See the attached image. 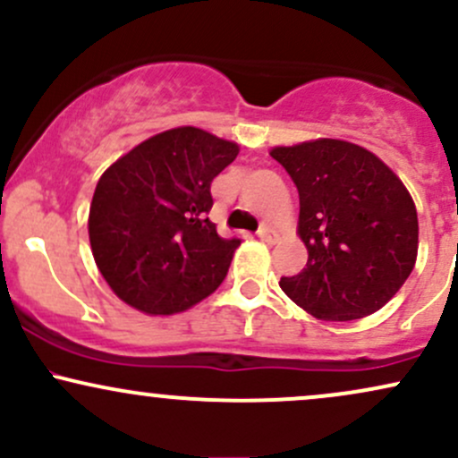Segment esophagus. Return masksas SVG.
Here are the masks:
<instances>
[{
  "instance_id": "34e87169",
  "label": "esophagus",
  "mask_w": 458,
  "mask_h": 458,
  "mask_svg": "<svg viewBox=\"0 0 458 458\" xmlns=\"http://www.w3.org/2000/svg\"><path fill=\"white\" fill-rule=\"evenodd\" d=\"M259 236L262 241H265V243H273V241H276V233H273L269 225H260Z\"/></svg>"
}]
</instances>
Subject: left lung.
<instances>
[{"label": "left lung", "mask_w": 458, "mask_h": 458, "mask_svg": "<svg viewBox=\"0 0 458 458\" xmlns=\"http://www.w3.org/2000/svg\"><path fill=\"white\" fill-rule=\"evenodd\" d=\"M299 191L306 269L280 286L320 320H355L401 291L418 256V213L407 187L379 157L343 140L277 146Z\"/></svg>", "instance_id": "8db88e82"}]
</instances>
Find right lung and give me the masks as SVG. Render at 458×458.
Returning <instances> with one entry per match:
<instances>
[{"mask_svg": "<svg viewBox=\"0 0 458 458\" xmlns=\"http://www.w3.org/2000/svg\"><path fill=\"white\" fill-rule=\"evenodd\" d=\"M234 141L196 127L152 135L112 163L94 189L88 233L112 291L146 314H176L217 291L239 239L211 219L213 178Z\"/></svg>", "mask_w": 458, "mask_h": 458, "instance_id": "1", "label": "right lung"}]
</instances>
